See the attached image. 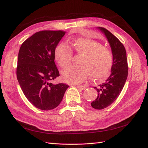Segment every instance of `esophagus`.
<instances>
[{
    "label": "esophagus",
    "instance_id": "obj_1",
    "mask_svg": "<svg viewBox=\"0 0 148 148\" xmlns=\"http://www.w3.org/2000/svg\"><path fill=\"white\" fill-rule=\"evenodd\" d=\"M76 86H77V88H79V89H80V90H84L86 89V87L84 86H82V85H77Z\"/></svg>",
    "mask_w": 148,
    "mask_h": 148
}]
</instances>
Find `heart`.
I'll list each match as a JSON object with an SVG mask.
<instances>
[{
  "label": "heart",
  "instance_id": "b5f03b06",
  "mask_svg": "<svg viewBox=\"0 0 148 148\" xmlns=\"http://www.w3.org/2000/svg\"><path fill=\"white\" fill-rule=\"evenodd\" d=\"M72 46L77 54L81 55L79 65H71L62 72V79L67 83H80L88 75L92 79L102 80L108 76L113 65L114 56L112 51L96 40L78 38L74 40ZM55 58L61 67L70 64L72 51L67 43L62 42L56 46Z\"/></svg>",
  "mask_w": 148,
  "mask_h": 148
}]
</instances>
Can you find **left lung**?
<instances>
[{
    "label": "left lung",
    "mask_w": 148,
    "mask_h": 148,
    "mask_svg": "<svg viewBox=\"0 0 148 148\" xmlns=\"http://www.w3.org/2000/svg\"><path fill=\"white\" fill-rule=\"evenodd\" d=\"M99 29L105 34L111 46L114 56L111 74L106 83L94 87L98 93L97 98L91 103L92 108L103 109L114 102L120 94L128 76V63L127 53L123 45L117 37L105 28Z\"/></svg>",
    "instance_id": "1"
}]
</instances>
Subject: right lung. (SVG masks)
I'll use <instances>...</instances> for the list:
<instances>
[{
  "label": "right lung",
  "mask_w": 148,
  "mask_h": 148,
  "mask_svg": "<svg viewBox=\"0 0 148 148\" xmlns=\"http://www.w3.org/2000/svg\"><path fill=\"white\" fill-rule=\"evenodd\" d=\"M65 34L63 30L39 31L22 43L18 53V83L29 101L44 111L56 108L69 87L51 82L60 76L54 53Z\"/></svg>",
  "instance_id": "obj_1"
}]
</instances>
